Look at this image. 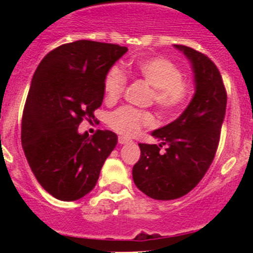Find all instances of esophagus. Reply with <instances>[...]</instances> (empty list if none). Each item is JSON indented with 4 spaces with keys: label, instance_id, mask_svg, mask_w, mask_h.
I'll list each match as a JSON object with an SVG mask.
<instances>
[{
    "label": "esophagus",
    "instance_id": "34e87169",
    "mask_svg": "<svg viewBox=\"0 0 253 253\" xmlns=\"http://www.w3.org/2000/svg\"><path fill=\"white\" fill-rule=\"evenodd\" d=\"M128 143H131V139L126 137H119V144H128Z\"/></svg>",
    "mask_w": 253,
    "mask_h": 253
}]
</instances>
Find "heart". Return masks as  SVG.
Segmentation results:
<instances>
[{
    "label": "heart",
    "instance_id": "heart-1",
    "mask_svg": "<svg viewBox=\"0 0 253 253\" xmlns=\"http://www.w3.org/2000/svg\"><path fill=\"white\" fill-rule=\"evenodd\" d=\"M131 73L153 87L152 100L163 115L172 116L177 114L191 96L190 82L182 78L181 69L167 58H143L134 64ZM125 84L126 78L124 73L118 67L111 68L105 77V100L107 102L116 101L122 96ZM107 123L118 133L134 135L142 126L153 125L154 119L151 113L124 106L113 111L109 115Z\"/></svg>",
    "mask_w": 253,
    "mask_h": 253
}]
</instances>
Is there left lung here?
Returning <instances> with one entry per match:
<instances>
[{"instance_id":"obj_1","label":"left lung","mask_w":253,"mask_h":253,"mask_svg":"<svg viewBox=\"0 0 253 253\" xmlns=\"http://www.w3.org/2000/svg\"><path fill=\"white\" fill-rule=\"evenodd\" d=\"M189 59L195 93L184 113L152 131L160 144L139 143L140 158L133 167L134 184L156 200H173L200 182L215 156L225 115L227 93L215 64L203 53L173 45ZM162 145L167 149L162 152Z\"/></svg>"}]
</instances>
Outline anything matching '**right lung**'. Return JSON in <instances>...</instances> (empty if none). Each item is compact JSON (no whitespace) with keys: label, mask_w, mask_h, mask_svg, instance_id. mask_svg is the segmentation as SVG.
I'll list each match as a JSON object with an SVG mask.
<instances>
[{"label":"right lung","mask_w":253,"mask_h":253,"mask_svg":"<svg viewBox=\"0 0 253 253\" xmlns=\"http://www.w3.org/2000/svg\"><path fill=\"white\" fill-rule=\"evenodd\" d=\"M126 46L77 40L49 51L31 80L21 143L31 171L45 191L63 202L84 198L118 143L110 130L78 133L84 118L104 100L107 72Z\"/></svg>","instance_id":"add662e5"}]
</instances>
